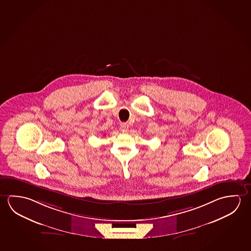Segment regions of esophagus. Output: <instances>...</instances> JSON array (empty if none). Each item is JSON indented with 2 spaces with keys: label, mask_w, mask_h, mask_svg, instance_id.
<instances>
[{
  "label": "esophagus",
  "mask_w": 251,
  "mask_h": 251,
  "mask_svg": "<svg viewBox=\"0 0 251 251\" xmlns=\"http://www.w3.org/2000/svg\"><path fill=\"white\" fill-rule=\"evenodd\" d=\"M128 124L127 123H122L121 124V129H122V131L126 132L127 129H128Z\"/></svg>",
  "instance_id": "obj_1"
}]
</instances>
